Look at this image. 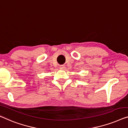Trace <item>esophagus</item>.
<instances>
[{"instance_id": "esophagus-1", "label": "esophagus", "mask_w": 128, "mask_h": 128, "mask_svg": "<svg viewBox=\"0 0 128 128\" xmlns=\"http://www.w3.org/2000/svg\"><path fill=\"white\" fill-rule=\"evenodd\" d=\"M64 68H65V66H64V65H61L60 66V69L64 70Z\"/></svg>"}]
</instances>
